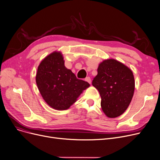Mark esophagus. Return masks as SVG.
Returning <instances> with one entry per match:
<instances>
[{
	"label": "esophagus",
	"mask_w": 160,
	"mask_h": 160,
	"mask_svg": "<svg viewBox=\"0 0 160 160\" xmlns=\"http://www.w3.org/2000/svg\"><path fill=\"white\" fill-rule=\"evenodd\" d=\"M84 80H85L86 81H87L88 83H91V79H90V77H87L85 79H84Z\"/></svg>",
	"instance_id": "34e87169"
}]
</instances>
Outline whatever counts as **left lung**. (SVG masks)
<instances>
[{
    "mask_svg": "<svg viewBox=\"0 0 160 160\" xmlns=\"http://www.w3.org/2000/svg\"><path fill=\"white\" fill-rule=\"evenodd\" d=\"M101 98V106L108 118L123 114L132 99L135 82L132 72L115 59L102 61L92 81Z\"/></svg>",
    "mask_w": 160,
    "mask_h": 160,
    "instance_id": "left-lung-1",
    "label": "left lung"
}]
</instances>
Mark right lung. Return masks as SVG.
Here are the masks:
<instances>
[{
    "mask_svg": "<svg viewBox=\"0 0 160 160\" xmlns=\"http://www.w3.org/2000/svg\"><path fill=\"white\" fill-rule=\"evenodd\" d=\"M36 82L44 101L56 110H67L90 84L79 79L64 67L60 52H53L42 61L36 74Z\"/></svg>",
    "mask_w": 160,
    "mask_h": 160,
    "instance_id": "right-lung-1",
    "label": "right lung"
}]
</instances>
